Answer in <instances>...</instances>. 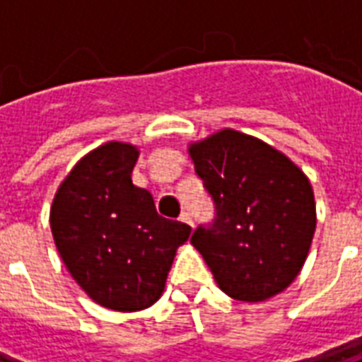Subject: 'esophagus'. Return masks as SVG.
<instances>
[{
	"instance_id": "esophagus-1",
	"label": "esophagus",
	"mask_w": 362,
	"mask_h": 362,
	"mask_svg": "<svg viewBox=\"0 0 362 362\" xmlns=\"http://www.w3.org/2000/svg\"><path fill=\"white\" fill-rule=\"evenodd\" d=\"M180 221H184V223H187V226L193 227L192 214H189V212H186V210H184V212H182V214H180Z\"/></svg>"
}]
</instances>
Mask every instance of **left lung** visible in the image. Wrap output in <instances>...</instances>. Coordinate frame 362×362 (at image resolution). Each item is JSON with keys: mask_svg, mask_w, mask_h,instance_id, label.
Returning <instances> with one entry per match:
<instances>
[{"mask_svg": "<svg viewBox=\"0 0 362 362\" xmlns=\"http://www.w3.org/2000/svg\"><path fill=\"white\" fill-rule=\"evenodd\" d=\"M216 218L192 244L226 295L261 303L289 287L315 231L314 192L291 159L255 136L221 129L189 144Z\"/></svg>", "mask_w": 362, "mask_h": 362, "instance_id": "1", "label": "left lung"}]
</instances>
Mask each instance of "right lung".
I'll use <instances>...</instances> for the list:
<instances>
[{"label":"right lung","mask_w":362,"mask_h":362,"mask_svg":"<svg viewBox=\"0 0 362 362\" xmlns=\"http://www.w3.org/2000/svg\"><path fill=\"white\" fill-rule=\"evenodd\" d=\"M139 150L110 141L86 153L54 195L50 229L73 280L105 308L136 312L165 289L192 227L158 214L131 180Z\"/></svg>","instance_id":"obj_1"}]
</instances>
